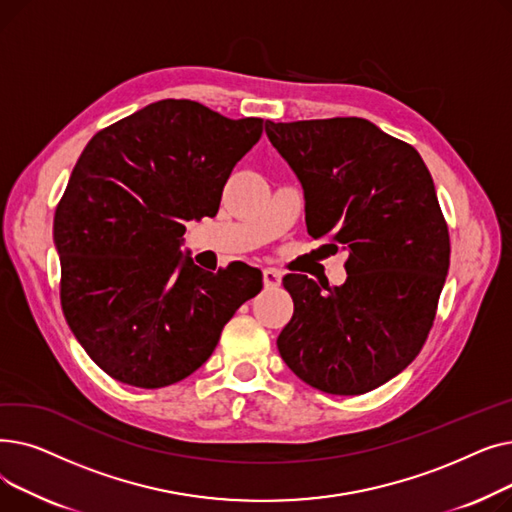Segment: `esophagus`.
Listing matches in <instances>:
<instances>
[{
  "instance_id": "esophagus-1",
  "label": "esophagus",
  "mask_w": 512,
  "mask_h": 512,
  "mask_svg": "<svg viewBox=\"0 0 512 512\" xmlns=\"http://www.w3.org/2000/svg\"><path fill=\"white\" fill-rule=\"evenodd\" d=\"M263 284H265V288L280 286V272L272 270V267H267V270H263Z\"/></svg>"
}]
</instances>
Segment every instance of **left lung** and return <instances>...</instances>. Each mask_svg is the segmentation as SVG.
Returning <instances> with one entry per match:
<instances>
[{
	"label": "left lung",
	"mask_w": 512,
	"mask_h": 512,
	"mask_svg": "<svg viewBox=\"0 0 512 512\" xmlns=\"http://www.w3.org/2000/svg\"><path fill=\"white\" fill-rule=\"evenodd\" d=\"M297 174L313 238L348 253L346 282L288 274L292 319L278 336L305 384L338 396L392 380L432 330L450 265L448 226L421 155L363 118L265 122Z\"/></svg>",
	"instance_id": "left-lung-1"
}]
</instances>
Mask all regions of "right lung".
I'll list each match as a JSON object with an SVG mask.
<instances>
[{
	"mask_svg": "<svg viewBox=\"0 0 512 512\" xmlns=\"http://www.w3.org/2000/svg\"><path fill=\"white\" fill-rule=\"evenodd\" d=\"M261 132V118L161 99L80 153L53 218L60 299L72 334L114 380L164 388L188 378L261 290L257 267L238 261L213 274L180 251L184 224L218 213Z\"/></svg>",
	"mask_w": 512,
	"mask_h": 512,
	"instance_id": "add662e5",
	"label": "right lung"
}]
</instances>
